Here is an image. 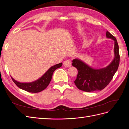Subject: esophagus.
Listing matches in <instances>:
<instances>
[{"instance_id": "1", "label": "esophagus", "mask_w": 129, "mask_h": 129, "mask_svg": "<svg viewBox=\"0 0 129 129\" xmlns=\"http://www.w3.org/2000/svg\"><path fill=\"white\" fill-rule=\"evenodd\" d=\"M63 65L66 67H70L72 66V62L70 60H66L63 62Z\"/></svg>"}]
</instances>
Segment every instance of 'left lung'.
<instances>
[{
  "label": "left lung",
  "instance_id": "1",
  "mask_svg": "<svg viewBox=\"0 0 129 129\" xmlns=\"http://www.w3.org/2000/svg\"><path fill=\"white\" fill-rule=\"evenodd\" d=\"M106 37L114 41V58L108 66L95 69L79 59L72 61V66L78 70V75L74 83L79 90L89 92L103 90L109 84L118 70L120 55L117 40L108 31L106 32Z\"/></svg>",
  "mask_w": 129,
  "mask_h": 129
}]
</instances>
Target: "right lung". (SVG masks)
I'll return each mask as SVG.
<instances>
[{
	"mask_svg": "<svg viewBox=\"0 0 129 129\" xmlns=\"http://www.w3.org/2000/svg\"><path fill=\"white\" fill-rule=\"evenodd\" d=\"M62 66V63H59L58 64L53 66L51 67H50L46 72V73L42 77H41L39 79L31 83L18 82L16 80L14 79L12 77L11 78L15 84L19 88L29 92H39L46 88V87L48 86L50 81L51 80L54 72L56 69L61 67Z\"/></svg>",
	"mask_w": 129,
	"mask_h": 129,
	"instance_id": "add662e5",
	"label": "right lung"
}]
</instances>
